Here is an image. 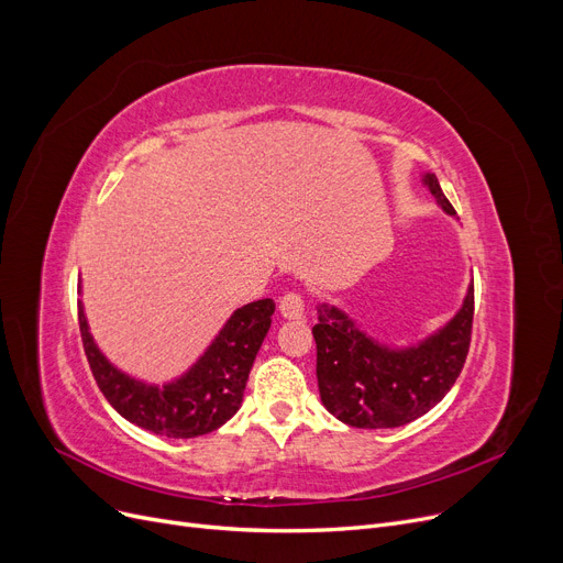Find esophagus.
<instances>
[{"label": "esophagus", "instance_id": "obj_1", "mask_svg": "<svg viewBox=\"0 0 563 563\" xmlns=\"http://www.w3.org/2000/svg\"><path fill=\"white\" fill-rule=\"evenodd\" d=\"M279 311L284 318H302L305 313V298L296 290H288L279 300Z\"/></svg>", "mask_w": 563, "mask_h": 563}]
</instances>
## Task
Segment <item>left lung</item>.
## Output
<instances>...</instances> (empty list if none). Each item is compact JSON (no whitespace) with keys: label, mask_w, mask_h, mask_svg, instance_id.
<instances>
[{"label":"left lung","mask_w":563,"mask_h":563,"mask_svg":"<svg viewBox=\"0 0 563 563\" xmlns=\"http://www.w3.org/2000/svg\"><path fill=\"white\" fill-rule=\"evenodd\" d=\"M426 185L449 216H456L435 174H426ZM472 318L474 284L461 311L435 336L410 351H387L339 309L320 307L311 330L320 400L339 421L355 428L415 421L438 406L461 376L470 353Z\"/></svg>","instance_id":"8db88e82"}]
</instances>
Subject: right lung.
<instances>
[{
  "label": "right lung",
  "instance_id": "obj_1",
  "mask_svg": "<svg viewBox=\"0 0 563 563\" xmlns=\"http://www.w3.org/2000/svg\"><path fill=\"white\" fill-rule=\"evenodd\" d=\"M77 309L87 362L110 406L144 431L185 440L218 431L238 412L250 368L271 330L275 302L265 298L238 309L190 373L165 387H148L119 373L100 355L82 307Z\"/></svg>",
  "mask_w": 563,
  "mask_h": 563
}]
</instances>
